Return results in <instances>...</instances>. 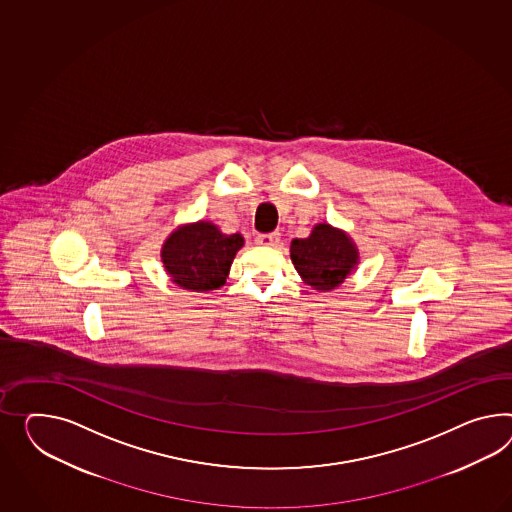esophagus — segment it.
Wrapping results in <instances>:
<instances>
[{
	"label": "esophagus",
	"instance_id": "obj_1",
	"mask_svg": "<svg viewBox=\"0 0 512 512\" xmlns=\"http://www.w3.org/2000/svg\"><path fill=\"white\" fill-rule=\"evenodd\" d=\"M278 241H280V234H278V232H271V234H258V236H256V243H258V245H263V247H275Z\"/></svg>",
	"mask_w": 512,
	"mask_h": 512
}]
</instances>
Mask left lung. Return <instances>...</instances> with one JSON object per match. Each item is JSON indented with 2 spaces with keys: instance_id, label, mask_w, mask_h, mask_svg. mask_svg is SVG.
I'll use <instances>...</instances> for the list:
<instances>
[{
  "instance_id": "left-lung-1",
  "label": "left lung",
  "mask_w": 512,
  "mask_h": 512,
  "mask_svg": "<svg viewBox=\"0 0 512 512\" xmlns=\"http://www.w3.org/2000/svg\"><path fill=\"white\" fill-rule=\"evenodd\" d=\"M291 260L306 284L319 291L338 288L351 273L358 252L351 239L330 224H317L312 236L293 239Z\"/></svg>"
}]
</instances>
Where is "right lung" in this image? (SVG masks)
I'll list each match as a JSON object with an SVG mask.
<instances>
[{
    "label": "right lung",
    "mask_w": 512,
    "mask_h": 512,
    "mask_svg": "<svg viewBox=\"0 0 512 512\" xmlns=\"http://www.w3.org/2000/svg\"><path fill=\"white\" fill-rule=\"evenodd\" d=\"M243 247L241 234H221L215 224L200 221L176 230L163 245V263L180 288L211 291L226 282L232 260Z\"/></svg>",
    "instance_id": "add662e5"
}]
</instances>
